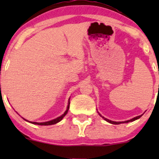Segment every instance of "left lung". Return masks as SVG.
Listing matches in <instances>:
<instances>
[{"label":"left lung","instance_id":"left-lung-1","mask_svg":"<svg viewBox=\"0 0 159 159\" xmlns=\"http://www.w3.org/2000/svg\"><path fill=\"white\" fill-rule=\"evenodd\" d=\"M99 114L100 116H101L104 120H106L107 122H108V123H110L111 124H115V125H119V124H120V123H129V122H133V121H134V120L139 119L140 117H141V116H143V114L140 115V116H136V117H134V118H132V119H131V120H126V121H124V122H115V121H111V120H108V119H106V118L104 117V116H102V115L100 114Z\"/></svg>","mask_w":159,"mask_h":159}]
</instances>
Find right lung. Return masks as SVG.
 Wrapping results in <instances>:
<instances>
[{"label": "right lung", "mask_w": 159, "mask_h": 159, "mask_svg": "<svg viewBox=\"0 0 159 159\" xmlns=\"http://www.w3.org/2000/svg\"><path fill=\"white\" fill-rule=\"evenodd\" d=\"M69 104H70V102H69V99L68 106H67L66 111H65L64 114H62L61 116H59V117L56 118V119L51 120V121L44 122V123H36V122H30V121H27V120H25H25H26V121L29 122V123H32V124H36V125H54V124H56V123H59L60 121H61V120H63V118L64 117V116H66V114L67 113H68V111H69Z\"/></svg>", "instance_id": "1"}]
</instances>
